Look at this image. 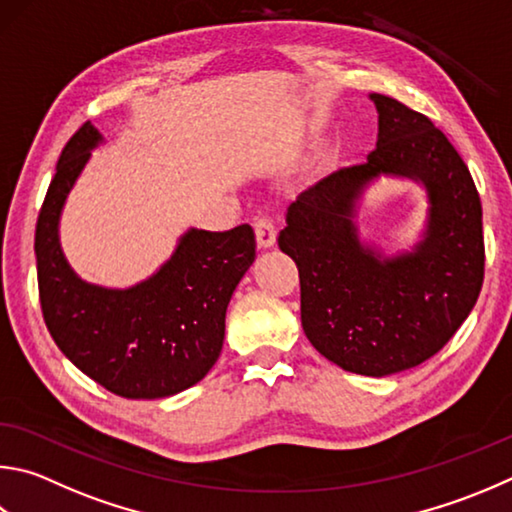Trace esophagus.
<instances>
[{
	"label": "esophagus",
	"mask_w": 512,
	"mask_h": 512,
	"mask_svg": "<svg viewBox=\"0 0 512 512\" xmlns=\"http://www.w3.org/2000/svg\"><path fill=\"white\" fill-rule=\"evenodd\" d=\"M255 237H257V246L259 248H271L275 244L277 230L271 217H259L255 219Z\"/></svg>",
	"instance_id": "obj_1"
}]
</instances>
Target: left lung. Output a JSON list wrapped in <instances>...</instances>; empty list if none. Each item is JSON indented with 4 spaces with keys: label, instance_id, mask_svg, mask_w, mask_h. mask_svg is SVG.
<instances>
[{
    "label": "left lung",
    "instance_id": "obj_1",
    "mask_svg": "<svg viewBox=\"0 0 512 512\" xmlns=\"http://www.w3.org/2000/svg\"><path fill=\"white\" fill-rule=\"evenodd\" d=\"M371 100L376 150L306 188L277 244L297 264L311 345L353 374L389 376L448 345L479 297L486 248L477 185L448 136L396 98ZM380 173L423 180L431 194L428 235L410 256L380 260L350 224L352 201Z\"/></svg>",
    "mask_w": 512,
    "mask_h": 512
}]
</instances>
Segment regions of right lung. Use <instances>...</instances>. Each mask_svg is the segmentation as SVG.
<instances>
[{"label": "right lung", "instance_id": "add662e5", "mask_svg": "<svg viewBox=\"0 0 512 512\" xmlns=\"http://www.w3.org/2000/svg\"><path fill=\"white\" fill-rule=\"evenodd\" d=\"M100 141L82 125L60 154L35 226L37 288L51 338L82 374L123 398H163L192 387L224 347L226 309L255 262L248 224L226 232L188 230L159 273L127 291L91 286L58 244L69 190Z\"/></svg>", "mask_w": 512, "mask_h": 512}]
</instances>
